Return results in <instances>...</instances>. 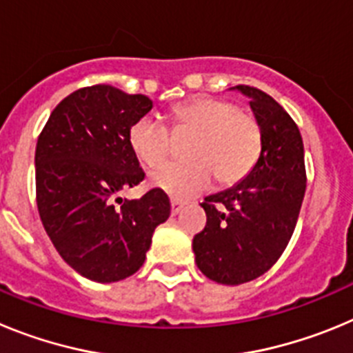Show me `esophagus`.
<instances>
[{"label": "esophagus", "mask_w": 353, "mask_h": 353, "mask_svg": "<svg viewBox=\"0 0 353 353\" xmlns=\"http://www.w3.org/2000/svg\"><path fill=\"white\" fill-rule=\"evenodd\" d=\"M185 207V201H180V199H171V214L176 215L182 208Z\"/></svg>", "instance_id": "obj_1"}]
</instances>
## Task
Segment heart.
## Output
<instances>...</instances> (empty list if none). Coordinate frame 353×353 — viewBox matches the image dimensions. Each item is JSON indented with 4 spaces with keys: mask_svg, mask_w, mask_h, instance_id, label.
<instances>
[{
    "mask_svg": "<svg viewBox=\"0 0 353 353\" xmlns=\"http://www.w3.org/2000/svg\"><path fill=\"white\" fill-rule=\"evenodd\" d=\"M174 132H196L189 145L192 161L168 162L152 173V183L174 198L199 194L214 179L221 185H235L256 166L263 145L258 118L215 97L176 108ZM129 145L143 164L155 168L173 152L174 134L159 117H143L130 127Z\"/></svg>",
    "mask_w": 353,
    "mask_h": 353,
    "instance_id": "b5f03b06",
    "label": "heart"
}]
</instances>
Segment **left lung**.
Returning <instances> with one entry per match:
<instances>
[{
	"instance_id": "obj_1",
	"label": "left lung",
	"mask_w": 353,
	"mask_h": 353,
	"mask_svg": "<svg viewBox=\"0 0 353 353\" xmlns=\"http://www.w3.org/2000/svg\"><path fill=\"white\" fill-rule=\"evenodd\" d=\"M263 134L256 166L226 191L205 198L207 226L192 239L198 269L221 285H242L279 260L305 192L304 145L297 123L265 92L245 84Z\"/></svg>"
}]
</instances>
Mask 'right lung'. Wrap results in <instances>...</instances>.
I'll use <instances>...</instances> for the list:
<instances>
[{
	"label": "right lung",
	"mask_w": 353,
	"mask_h": 353,
	"mask_svg": "<svg viewBox=\"0 0 353 353\" xmlns=\"http://www.w3.org/2000/svg\"><path fill=\"white\" fill-rule=\"evenodd\" d=\"M152 105L146 95L109 84L86 86L56 105L37 141L40 219L60 256L92 281L138 272L155 228L170 217L161 189L130 201L117 198L145 179L129 130Z\"/></svg>",
	"instance_id": "add662e5"
}]
</instances>
